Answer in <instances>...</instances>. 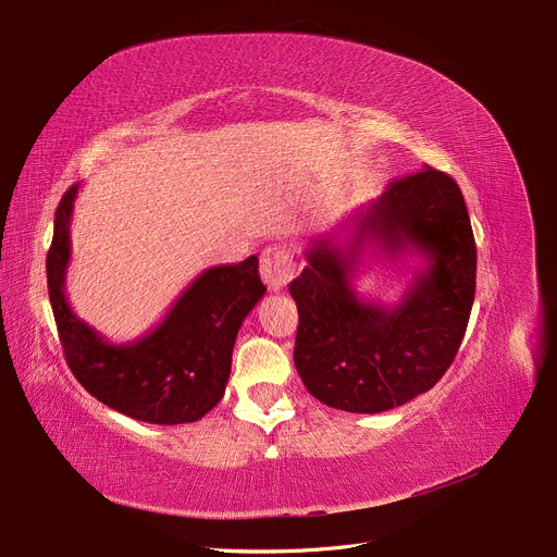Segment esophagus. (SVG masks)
Returning <instances> with one entry per match:
<instances>
[{"label":"esophagus","instance_id":"1","mask_svg":"<svg viewBox=\"0 0 557 557\" xmlns=\"http://www.w3.org/2000/svg\"><path fill=\"white\" fill-rule=\"evenodd\" d=\"M259 271H261L263 282L269 284L273 292H280V288H284L288 282L294 280V273H296L294 255L282 246L263 248Z\"/></svg>","mask_w":557,"mask_h":557}]
</instances>
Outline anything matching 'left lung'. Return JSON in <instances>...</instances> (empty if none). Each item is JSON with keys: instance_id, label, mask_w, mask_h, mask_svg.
Masks as SVG:
<instances>
[{"instance_id": "obj_1", "label": "left lung", "mask_w": 557, "mask_h": 557, "mask_svg": "<svg viewBox=\"0 0 557 557\" xmlns=\"http://www.w3.org/2000/svg\"><path fill=\"white\" fill-rule=\"evenodd\" d=\"M346 231V245L335 240ZM421 256L396 306L364 301L351 280L360 255ZM309 265L288 284L298 305L294 361L327 407L377 414L430 392L453 364L475 296V240L453 177L425 165L311 240Z\"/></svg>"}]
</instances>
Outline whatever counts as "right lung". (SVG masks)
I'll list each match as a JSON object with an SVG mask.
<instances>
[{"mask_svg":"<svg viewBox=\"0 0 557 557\" xmlns=\"http://www.w3.org/2000/svg\"><path fill=\"white\" fill-rule=\"evenodd\" d=\"M77 190L79 184L70 186L57 207L47 252V288L72 375L90 396L136 421L177 425L202 419L225 394L238 327L265 292L259 259L252 255L234 265L207 269L152 332L129 344H111L65 298Z\"/></svg>","mask_w":557,"mask_h":557,"instance_id":"1","label":"right lung"}]
</instances>
